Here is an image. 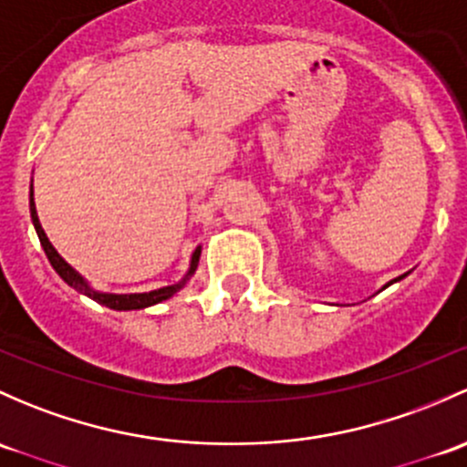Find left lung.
Returning a JSON list of instances; mask_svg holds the SVG:
<instances>
[{"label": "left lung", "instance_id": "obj_1", "mask_svg": "<svg viewBox=\"0 0 467 467\" xmlns=\"http://www.w3.org/2000/svg\"><path fill=\"white\" fill-rule=\"evenodd\" d=\"M402 277H405V275H400V277L399 279H402ZM394 282H396V279H394ZM391 284V282H389ZM389 284H387V286H389Z\"/></svg>", "mask_w": 467, "mask_h": 467}]
</instances>
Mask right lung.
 I'll use <instances>...</instances> for the list:
<instances>
[{
  "instance_id": "right-lung-1",
  "label": "right lung",
  "mask_w": 467,
  "mask_h": 467,
  "mask_svg": "<svg viewBox=\"0 0 467 467\" xmlns=\"http://www.w3.org/2000/svg\"><path fill=\"white\" fill-rule=\"evenodd\" d=\"M31 219H33V225H36V230H37L39 244H42L44 253H47L48 262H51V266L56 268V273L60 275L62 279H65L68 286H73V288H76V291L85 293L87 297L96 299L98 304H105V306L116 308V311H131V308H145V306H151V304H159V302H163V299L171 297L176 291H179L181 286H183L185 279H188L190 275L196 271V264H199L201 248H196L194 254H192V264H190L188 277H185L181 284H174V286H165V288H159V291H150V293H134V296H109V293H98V291H93V288L87 286L85 279H82L80 275L73 271V268L68 266L65 259H62L60 254H57V250L51 246L48 237H47V234H44L42 225H39V219H37V213H36V203H33V188H31Z\"/></svg>"
}]
</instances>
